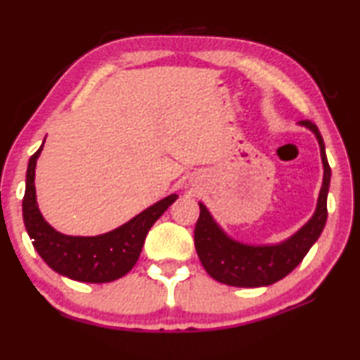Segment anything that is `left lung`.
<instances>
[{"instance_id":"1","label":"left lung","mask_w":360,"mask_h":360,"mask_svg":"<svg viewBox=\"0 0 360 360\" xmlns=\"http://www.w3.org/2000/svg\"><path fill=\"white\" fill-rule=\"evenodd\" d=\"M298 125L308 129L316 136L323 163L321 189L311 219L293 235L279 243L251 245V243L231 238L217 224L205 204L199 202L200 215L194 230L195 251L207 274L214 277L215 281L231 287L245 288L267 287L276 283L300 264L325 229L328 219L326 199L331 181V168L326 160L325 141L316 125L310 120H302Z\"/></svg>"}]
</instances>
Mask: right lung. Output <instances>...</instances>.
<instances>
[{
  "instance_id": "right-lung-1",
  "label": "right lung",
  "mask_w": 360,
  "mask_h": 360,
  "mask_svg": "<svg viewBox=\"0 0 360 360\" xmlns=\"http://www.w3.org/2000/svg\"><path fill=\"white\" fill-rule=\"evenodd\" d=\"M45 141V140H44ZM30 156L26 173V194L22 199V219L27 235L39 256L50 269L72 281L105 283L127 274L139 259L146 233L168 207L178 199L171 194L155 202L124 225L96 236L65 235L44 219L35 195V166L44 148Z\"/></svg>"
}]
</instances>
